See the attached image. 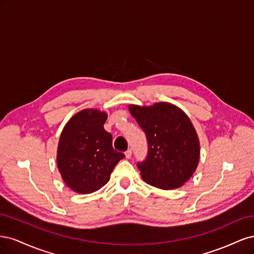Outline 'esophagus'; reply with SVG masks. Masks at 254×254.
I'll use <instances>...</instances> for the list:
<instances>
[{"label":"esophagus","instance_id":"obj_1","mask_svg":"<svg viewBox=\"0 0 254 254\" xmlns=\"http://www.w3.org/2000/svg\"><path fill=\"white\" fill-rule=\"evenodd\" d=\"M131 155H132V151H131V149H128V150L125 152V157H126V159H130V158H131Z\"/></svg>","mask_w":254,"mask_h":254}]
</instances>
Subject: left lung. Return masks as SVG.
Segmentation results:
<instances>
[{
    "label": "left lung",
    "mask_w": 254,
    "mask_h": 254,
    "mask_svg": "<svg viewBox=\"0 0 254 254\" xmlns=\"http://www.w3.org/2000/svg\"><path fill=\"white\" fill-rule=\"evenodd\" d=\"M128 109L148 142L147 158L137 163L143 180L161 190L181 188L200 159V144L190 118L170 103L130 105Z\"/></svg>",
    "instance_id": "left-lung-1"
}]
</instances>
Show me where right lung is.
I'll return each mask as SVG.
<instances>
[{
	"label": "right lung",
	"mask_w": 254,
	"mask_h": 254,
	"mask_svg": "<svg viewBox=\"0 0 254 254\" xmlns=\"http://www.w3.org/2000/svg\"><path fill=\"white\" fill-rule=\"evenodd\" d=\"M108 115L84 109L68 121L59 137L57 166L66 186L78 194H91L109 181L124 153L112 147V135L104 129Z\"/></svg>",
	"instance_id": "add662e5"
}]
</instances>
